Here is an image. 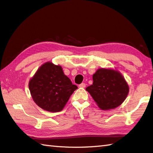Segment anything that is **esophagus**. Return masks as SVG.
<instances>
[{
  "label": "esophagus",
  "mask_w": 153,
  "mask_h": 153,
  "mask_svg": "<svg viewBox=\"0 0 153 153\" xmlns=\"http://www.w3.org/2000/svg\"><path fill=\"white\" fill-rule=\"evenodd\" d=\"M85 86H86V85H85V83H81L80 85H79V87H82V88H85Z\"/></svg>",
  "instance_id": "1"
}]
</instances>
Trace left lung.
Returning <instances> with one entry per match:
<instances>
[{
	"label": "left lung",
	"instance_id": "1",
	"mask_svg": "<svg viewBox=\"0 0 153 153\" xmlns=\"http://www.w3.org/2000/svg\"><path fill=\"white\" fill-rule=\"evenodd\" d=\"M93 85L87 87L86 90L100 109L116 108L128 95L129 86L118 71L100 68L93 74Z\"/></svg>",
	"mask_w": 153,
	"mask_h": 153
}]
</instances>
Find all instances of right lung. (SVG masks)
<instances>
[{
    "label": "right lung",
    "instance_id": "1",
    "mask_svg": "<svg viewBox=\"0 0 153 153\" xmlns=\"http://www.w3.org/2000/svg\"><path fill=\"white\" fill-rule=\"evenodd\" d=\"M29 89L34 102L40 108L56 112L64 108L77 87L64 75L60 66L47 62L30 79Z\"/></svg>",
    "mask_w": 153,
    "mask_h": 153
}]
</instances>
